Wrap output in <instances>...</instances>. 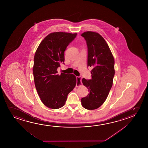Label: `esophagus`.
Wrapping results in <instances>:
<instances>
[{
	"mask_svg": "<svg viewBox=\"0 0 148 148\" xmlns=\"http://www.w3.org/2000/svg\"><path fill=\"white\" fill-rule=\"evenodd\" d=\"M76 79H77V84H76V86L78 87V86H81V84H82V77H76Z\"/></svg>",
	"mask_w": 148,
	"mask_h": 148,
	"instance_id": "esophagus-1",
	"label": "esophagus"
}]
</instances>
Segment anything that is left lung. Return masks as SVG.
<instances>
[{
	"label": "left lung",
	"mask_w": 148,
	"mask_h": 148,
	"mask_svg": "<svg viewBox=\"0 0 148 148\" xmlns=\"http://www.w3.org/2000/svg\"><path fill=\"white\" fill-rule=\"evenodd\" d=\"M81 35L86 40L88 49V66L93 68L92 79H82L89 93L81 102L84 108L92 110L100 107L109 95L115 74V62L109 47L100 34L86 31Z\"/></svg>",
	"instance_id": "1"
}]
</instances>
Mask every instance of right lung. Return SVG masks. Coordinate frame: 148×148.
<instances>
[{"label": "right lung", "mask_w": 148, "mask_h": 148, "mask_svg": "<svg viewBox=\"0 0 148 148\" xmlns=\"http://www.w3.org/2000/svg\"><path fill=\"white\" fill-rule=\"evenodd\" d=\"M76 35L66 32L51 33L41 41L34 55L35 86L41 101L50 109L63 107L68 94L76 84L73 74H57V68L64 61V51Z\"/></svg>", "instance_id": "obj_1"}]
</instances>
